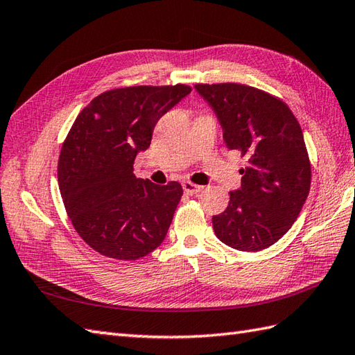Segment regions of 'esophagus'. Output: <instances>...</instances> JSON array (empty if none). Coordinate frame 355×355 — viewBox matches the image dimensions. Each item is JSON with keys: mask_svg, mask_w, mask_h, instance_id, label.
I'll use <instances>...</instances> for the list:
<instances>
[{"mask_svg": "<svg viewBox=\"0 0 355 355\" xmlns=\"http://www.w3.org/2000/svg\"><path fill=\"white\" fill-rule=\"evenodd\" d=\"M183 191L187 195H195V193L202 191V186L195 184V183H192V181H183Z\"/></svg>", "mask_w": 355, "mask_h": 355, "instance_id": "34e87169", "label": "esophagus"}]
</instances>
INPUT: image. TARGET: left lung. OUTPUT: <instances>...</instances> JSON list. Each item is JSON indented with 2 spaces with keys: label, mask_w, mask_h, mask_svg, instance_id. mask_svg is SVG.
Segmentation results:
<instances>
[{
  "label": "left lung",
  "mask_w": 355,
  "mask_h": 355,
  "mask_svg": "<svg viewBox=\"0 0 355 355\" xmlns=\"http://www.w3.org/2000/svg\"><path fill=\"white\" fill-rule=\"evenodd\" d=\"M215 110L230 150L248 166L227 209L213 216L220 242L239 251H261L278 242L306 202L311 166L302 130L279 98L239 83L195 85Z\"/></svg>",
  "instance_id": "8db88e82"
}]
</instances>
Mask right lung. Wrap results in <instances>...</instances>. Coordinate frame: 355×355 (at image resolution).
Here are the masks:
<instances>
[{"instance_id": "add662e5", "label": "right lung", "mask_w": 355, "mask_h": 355, "mask_svg": "<svg viewBox=\"0 0 355 355\" xmlns=\"http://www.w3.org/2000/svg\"><path fill=\"white\" fill-rule=\"evenodd\" d=\"M187 85L130 86L103 92L80 112L57 166L66 213L78 236L101 255L137 260L164 241L183 195L136 178L135 160L151 144L155 123Z\"/></svg>"}]
</instances>
